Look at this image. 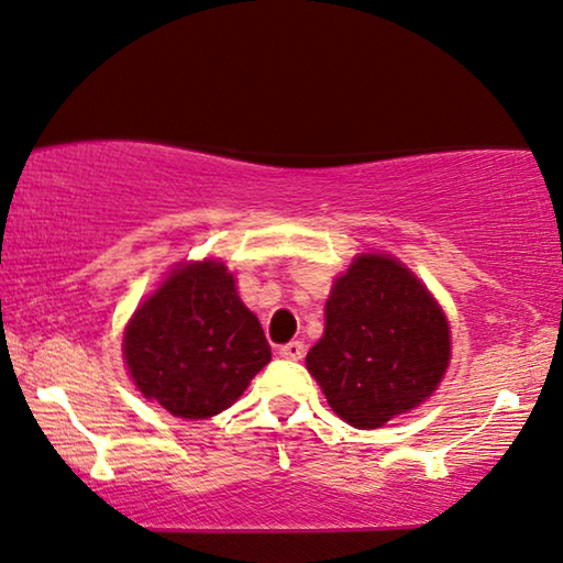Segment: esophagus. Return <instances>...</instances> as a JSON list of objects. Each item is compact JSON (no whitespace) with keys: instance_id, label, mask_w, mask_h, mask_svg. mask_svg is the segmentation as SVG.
Returning a JSON list of instances; mask_svg holds the SVG:
<instances>
[{"instance_id":"obj_1","label":"esophagus","mask_w":563,"mask_h":563,"mask_svg":"<svg viewBox=\"0 0 563 563\" xmlns=\"http://www.w3.org/2000/svg\"><path fill=\"white\" fill-rule=\"evenodd\" d=\"M279 354L284 358H291V362H299V358L303 356V342H289L279 346Z\"/></svg>"}]
</instances>
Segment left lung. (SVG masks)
I'll return each instance as SVG.
<instances>
[{"label": "left lung", "instance_id": "left-lung-1", "mask_svg": "<svg viewBox=\"0 0 563 563\" xmlns=\"http://www.w3.org/2000/svg\"><path fill=\"white\" fill-rule=\"evenodd\" d=\"M449 354L446 317L427 287L404 264L366 254L336 279L307 368L339 417L376 429L431 396Z\"/></svg>", "mask_w": 563, "mask_h": 563}]
</instances>
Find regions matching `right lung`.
Segmentation results:
<instances>
[{
  "label": "right lung",
  "mask_w": 563,
  "mask_h": 563,
  "mask_svg": "<svg viewBox=\"0 0 563 563\" xmlns=\"http://www.w3.org/2000/svg\"><path fill=\"white\" fill-rule=\"evenodd\" d=\"M129 374L146 399L181 419H207L272 362L260 319L221 262L189 264L134 311L124 331Z\"/></svg>",
  "instance_id": "1"
}]
</instances>
